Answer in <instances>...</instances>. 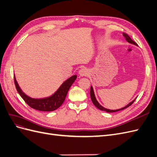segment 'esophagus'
Masks as SVG:
<instances>
[{
  "instance_id": "34e87169",
  "label": "esophagus",
  "mask_w": 157,
  "mask_h": 157,
  "mask_svg": "<svg viewBox=\"0 0 157 157\" xmlns=\"http://www.w3.org/2000/svg\"><path fill=\"white\" fill-rule=\"evenodd\" d=\"M88 72L89 71H88V69L82 68L79 71L78 73H79V75L80 76V77H84V76H86L88 75Z\"/></svg>"
}]
</instances>
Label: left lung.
<instances>
[{
	"mask_svg": "<svg viewBox=\"0 0 157 157\" xmlns=\"http://www.w3.org/2000/svg\"><path fill=\"white\" fill-rule=\"evenodd\" d=\"M123 35L124 36L125 39H126V40L129 42V43L130 44H134V45H137V44L136 43V42L134 41H133L131 38L128 35V34H126V33H123ZM90 97H91V99H92V103H94V105L96 106L98 109H100V110L101 111H106L107 113H113V112H117V111H121V110H123V109H124L127 107H128L129 106H130L134 102V101L136 100V99L137 98V97L134 99H133V100L132 101H130L129 103L127 104V105L124 107H122L121 109H115V110H112V109H107V108H105L103 107L102 105H101L100 104H99V103L98 101V100L96 99V96H95V94H94V89H93V87L92 86H91V87H90Z\"/></svg>",
	"mask_w": 157,
	"mask_h": 157,
	"instance_id": "obj_1",
	"label": "left lung"
}]
</instances>
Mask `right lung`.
<instances>
[{"label": "right lung", "instance_id": "right-lung-1", "mask_svg": "<svg viewBox=\"0 0 157 157\" xmlns=\"http://www.w3.org/2000/svg\"><path fill=\"white\" fill-rule=\"evenodd\" d=\"M77 76L76 75L72 76L64 81L57 90V91L52 96L39 99L31 98L23 92L19 86L15 75H14V82H15L17 91L28 105L38 111H53L62 105L70 87L73 84L75 80L77 79Z\"/></svg>", "mask_w": 157, "mask_h": 157}]
</instances>
